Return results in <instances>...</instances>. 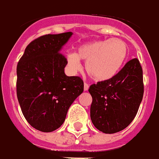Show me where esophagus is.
<instances>
[{"label": "esophagus", "mask_w": 159, "mask_h": 159, "mask_svg": "<svg viewBox=\"0 0 159 159\" xmlns=\"http://www.w3.org/2000/svg\"><path fill=\"white\" fill-rule=\"evenodd\" d=\"M88 89H89V84H86V83H84V91H88Z\"/></svg>", "instance_id": "esophagus-1"}]
</instances>
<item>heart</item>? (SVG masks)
Returning a JSON list of instances; mask_svg holds the SVG:
<instances>
[{
	"label": "heart",
	"mask_w": 159,
	"mask_h": 159,
	"mask_svg": "<svg viewBox=\"0 0 159 159\" xmlns=\"http://www.w3.org/2000/svg\"><path fill=\"white\" fill-rule=\"evenodd\" d=\"M128 46L119 39H107L84 43L76 53H69L67 62L73 72L81 68L80 60L85 62V69L96 81H105L114 77L125 64Z\"/></svg>",
	"instance_id": "1"
}]
</instances>
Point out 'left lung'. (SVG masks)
Segmentation results:
<instances>
[{
  "label": "left lung",
  "mask_w": 159,
  "mask_h": 159,
  "mask_svg": "<svg viewBox=\"0 0 159 159\" xmlns=\"http://www.w3.org/2000/svg\"><path fill=\"white\" fill-rule=\"evenodd\" d=\"M89 92L94 126L106 134L123 130L135 119L144 93L139 60H129L114 77L91 84Z\"/></svg>",
  "instance_id": "1"
}]
</instances>
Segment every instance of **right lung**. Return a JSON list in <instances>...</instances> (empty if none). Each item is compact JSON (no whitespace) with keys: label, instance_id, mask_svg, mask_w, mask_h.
<instances>
[{"label":"right lung","instance_id":"right-lung-1","mask_svg":"<svg viewBox=\"0 0 159 159\" xmlns=\"http://www.w3.org/2000/svg\"><path fill=\"white\" fill-rule=\"evenodd\" d=\"M72 32L46 34L31 41L17 66V97L32 127L52 132L62 125L74 101L84 91L78 76H67L61 53Z\"/></svg>","mask_w":159,"mask_h":159}]
</instances>
